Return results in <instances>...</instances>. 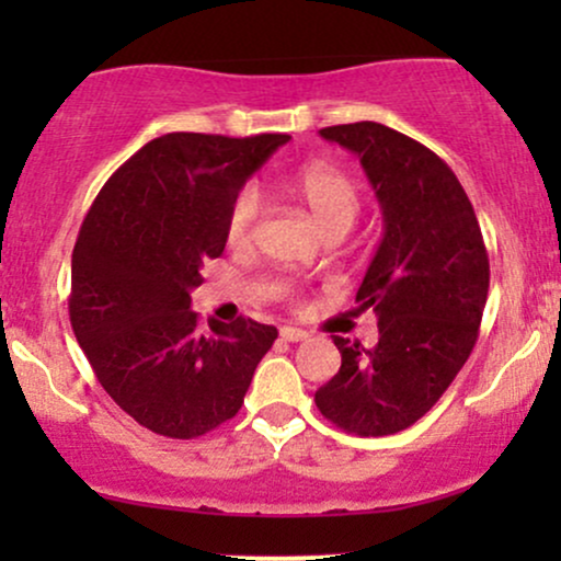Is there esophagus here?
I'll list each match as a JSON object with an SVG mask.
<instances>
[{
    "instance_id": "obj_1",
    "label": "esophagus",
    "mask_w": 561,
    "mask_h": 561,
    "mask_svg": "<svg viewBox=\"0 0 561 561\" xmlns=\"http://www.w3.org/2000/svg\"><path fill=\"white\" fill-rule=\"evenodd\" d=\"M279 337L285 340V343H300V340L308 337V332L300 330V327H282Z\"/></svg>"
}]
</instances>
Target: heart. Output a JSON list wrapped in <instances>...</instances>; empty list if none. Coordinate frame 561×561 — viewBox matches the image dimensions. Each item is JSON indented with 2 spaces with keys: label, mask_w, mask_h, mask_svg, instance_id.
I'll return each instance as SVG.
<instances>
[{
  "label": "heart",
  "mask_w": 561,
  "mask_h": 561,
  "mask_svg": "<svg viewBox=\"0 0 561 561\" xmlns=\"http://www.w3.org/2000/svg\"><path fill=\"white\" fill-rule=\"evenodd\" d=\"M287 192L311 210L313 221L319 224L327 237L345 234L356 224L362 210V190L347 173L332 165H306L295 171L285 182ZM261 218V195L255 186H244L231 203L227 216V242L231 248H244L253 242L255 227Z\"/></svg>",
  "instance_id": "1"
}]
</instances>
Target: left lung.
I'll use <instances>...</instances> for the list:
<instances>
[{
    "instance_id": "left-lung-1",
    "label": "left lung",
    "mask_w": 561,
    "mask_h": 561,
    "mask_svg": "<svg viewBox=\"0 0 561 561\" xmlns=\"http://www.w3.org/2000/svg\"><path fill=\"white\" fill-rule=\"evenodd\" d=\"M319 134L362 160L385 234L356 293L377 313V345L334 334L343 364L313 401L345 433H401L440 401L478 343L488 250L465 186L433 150L375 121Z\"/></svg>"
}]
</instances>
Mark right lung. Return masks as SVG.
I'll use <instances>...</instances> for the list:
<instances>
[{
	"mask_svg": "<svg viewBox=\"0 0 561 561\" xmlns=\"http://www.w3.org/2000/svg\"><path fill=\"white\" fill-rule=\"evenodd\" d=\"M287 134L173 131L107 179L70 261V324L96 379L128 416L165 437H199L240 411L276 327H199L190 293L227 248V216Z\"/></svg>",
	"mask_w": 561,
	"mask_h": 561,
	"instance_id": "obj_1",
	"label": "right lung"
}]
</instances>
